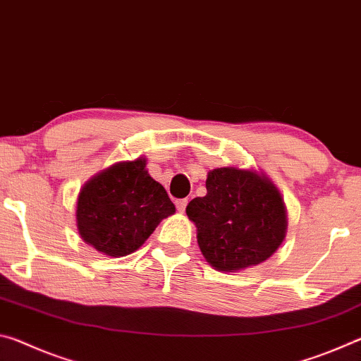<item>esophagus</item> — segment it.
<instances>
[{
  "label": "esophagus",
  "mask_w": 361,
  "mask_h": 361,
  "mask_svg": "<svg viewBox=\"0 0 361 361\" xmlns=\"http://www.w3.org/2000/svg\"><path fill=\"white\" fill-rule=\"evenodd\" d=\"M175 205H176V210H178L180 213H185L188 200L186 199H178V200H175Z\"/></svg>",
  "instance_id": "obj_1"
}]
</instances>
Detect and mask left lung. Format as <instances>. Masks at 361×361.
<instances>
[{
  "mask_svg": "<svg viewBox=\"0 0 361 361\" xmlns=\"http://www.w3.org/2000/svg\"><path fill=\"white\" fill-rule=\"evenodd\" d=\"M207 194L186 207L207 262L240 272L271 258L286 235V207L266 173L235 166L209 170Z\"/></svg>",
  "mask_w": 361,
  "mask_h": 361,
  "instance_id": "8db88e82",
  "label": "left lung"
}]
</instances>
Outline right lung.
Segmentation results:
<instances>
[{
	"label": "right lung",
	"mask_w": 361,
	"mask_h": 361,
	"mask_svg": "<svg viewBox=\"0 0 361 361\" xmlns=\"http://www.w3.org/2000/svg\"><path fill=\"white\" fill-rule=\"evenodd\" d=\"M175 205L161 183L151 178L146 159L121 161L94 175L81 188L76 226L81 239L113 258L143 245Z\"/></svg>",
	"instance_id": "obj_1"
}]
</instances>
